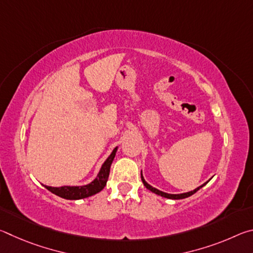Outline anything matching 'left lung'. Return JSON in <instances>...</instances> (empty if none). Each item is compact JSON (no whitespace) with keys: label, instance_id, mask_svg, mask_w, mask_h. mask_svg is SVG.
Wrapping results in <instances>:
<instances>
[{"label":"left lung","instance_id":"8db88e82","mask_svg":"<svg viewBox=\"0 0 253 253\" xmlns=\"http://www.w3.org/2000/svg\"><path fill=\"white\" fill-rule=\"evenodd\" d=\"M140 177H142V181H143L144 186L146 187V188H148L149 191L153 192V193L157 194V195L162 196V198H166V199H169V200H182V199H186V198H188V196H191V195H193L194 193H196V192H198V191L200 190V188H202L204 185H207L208 182L210 181V179H211V178H210L208 182L203 183L202 185L199 186V187H196L195 190H193V191L186 192V193H181V194H169V193H165V192H163V191L157 190V188L153 187L152 185H149V184H148L146 181H145V178H144V176H143V173H142V172H140Z\"/></svg>","mask_w":253,"mask_h":253}]
</instances>
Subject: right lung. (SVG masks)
<instances>
[{
    "instance_id": "right-lung-1",
    "label": "right lung",
    "mask_w": 253,
    "mask_h": 253,
    "mask_svg": "<svg viewBox=\"0 0 253 253\" xmlns=\"http://www.w3.org/2000/svg\"><path fill=\"white\" fill-rule=\"evenodd\" d=\"M118 147H115L111 152L110 155L107 157V160L102 163L101 168L98 172L96 178L90 183L85 184V185H65V186H46L43 185L46 190H49L51 193L60 196V198L66 200H81L92 196L99 192L106 186V183L108 181L110 165L113 163L115 155H116Z\"/></svg>"
}]
</instances>
